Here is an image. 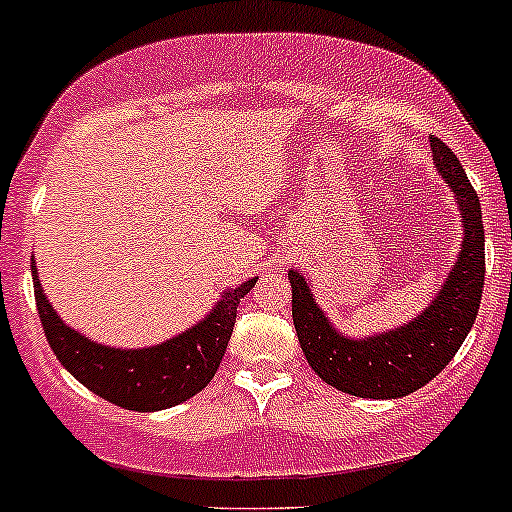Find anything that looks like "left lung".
I'll return each instance as SVG.
<instances>
[{
  "label": "left lung",
  "mask_w": 512,
  "mask_h": 512,
  "mask_svg": "<svg viewBox=\"0 0 512 512\" xmlns=\"http://www.w3.org/2000/svg\"><path fill=\"white\" fill-rule=\"evenodd\" d=\"M430 148L437 173L454 192L464 236L456 263L420 315L388 332L346 337L317 305L310 278L298 268L288 271L293 324L307 364L324 383L356 398H403L430 383L464 344L481 305L486 276L481 202L452 148L437 136H430Z\"/></svg>",
  "instance_id": "obj_1"
}]
</instances>
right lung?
I'll return each mask as SVG.
<instances>
[{
    "label": "right lung",
    "instance_id": "add662e5",
    "mask_svg": "<svg viewBox=\"0 0 512 512\" xmlns=\"http://www.w3.org/2000/svg\"><path fill=\"white\" fill-rule=\"evenodd\" d=\"M38 317L53 354L65 371L109 403L124 410L156 412L185 403L212 381L234 332L236 307L258 278L227 288L214 307L185 332L161 344L119 349L85 337L53 310L31 258Z\"/></svg>",
    "mask_w": 512,
    "mask_h": 512
}]
</instances>
